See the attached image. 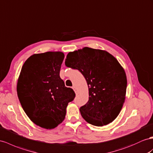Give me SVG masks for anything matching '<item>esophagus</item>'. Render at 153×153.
I'll return each instance as SVG.
<instances>
[{"label":"esophagus","instance_id":"esophagus-1","mask_svg":"<svg viewBox=\"0 0 153 153\" xmlns=\"http://www.w3.org/2000/svg\"><path fill=\"white\" fill-rule=\"evenodd\" d=\"M72 88H73V90L74 91V92H75V93H76V94L77 95V94H78V92H77V89H76V87H72Z\"/></svg>","mask_w":153,"mask_h":153}]
</instances>
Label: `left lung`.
I'll return each mask as SVG.
<instances>
[{"label":"left lung","instance_id":"1","mask_svg":"<svg viewBox=\"0 0 153 153\" xmlns=\"http://www.w3.org/2000/svg\"><path fill=\"white\" fill-rule=\"evenodd\" d=\"M68 67L77 69L88 87V101L79 111L88 123L102 127L114 121L123 107L127 76L116 59L105 50L84 47L69 52Z\"/></svg>","mask_w":153,"mask_h":153}]
</instances>
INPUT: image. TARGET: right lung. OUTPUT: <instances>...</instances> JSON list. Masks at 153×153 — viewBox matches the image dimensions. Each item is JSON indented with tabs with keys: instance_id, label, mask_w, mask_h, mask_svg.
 Returning a JSON list of instances; mask_svg holds the SVG:
<instances>
[{
	"instance_id": "1",
	"label": "right lung",
	"mask_w": 153,
	"mask_h": 153,
	"mask_svg": "<svg viewBox=\"0 0 153 153\" xmlns=\"http://www.w3.org/2000/svg\"><path fill=\"white\" fill-rule=\"evenodd\" d=\"M64 58L62 52L35 53L25 62L17 80L23 110L32 122L46 129L63 121L68 104L76 96L59 76Z\"/></svg>"
}]
</instances>
